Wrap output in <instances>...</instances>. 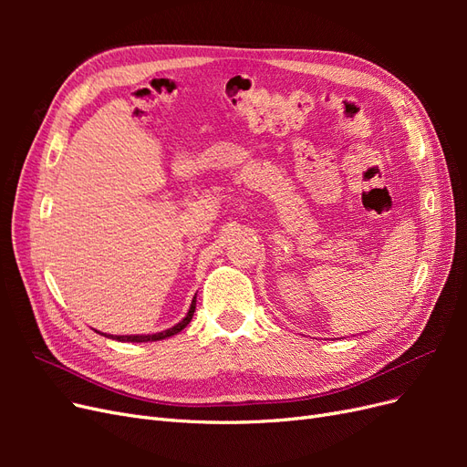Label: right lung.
Listing matches in <instances>:
<instances>
[{"mask_svg": "<svg viewBox=\"0 0 467 467\" xmlns=\"http://www.w3.org/2000/svg\"><path fill=\"white\" fill-rule=\"evenodd\" d=\"M194 307H196V296H194L192 302H191V307H189L187 316L182 317L177 325H173V327H169V329L160 331V333H151V335H107V333H105V337H109V338H115V341H122V343H148V341H161V338L173 337V335H177L179 331H182V329L187 327V325H189V323H191V319H192V316H194Z\"/></svg>", "mask_w": 467, "mask_h": 467, "instance_id": "right-lung-1", "label": "right lung"}]
</instances>
